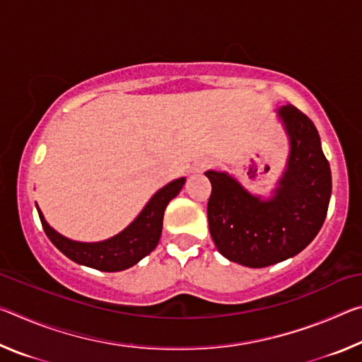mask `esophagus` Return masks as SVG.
Here are the masks:
<instances>
[{"label": "esophagus", "instance_id": "esophagus-1", "mask_svg": "<svg viewBox=\"0 0 362 362\" xmlns=\"http://www.w3.org/2000/svg\"><path fill=\"white\" fill-rule=\"evenodd\" d=\"M211 168V161L209 159H199L198 163H194V166H193V173L194 174H203L206 169H209Z\"/></svg>", "mask_w": 362, "mask_h": 362}]
</instances>
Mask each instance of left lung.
Masks as SVG:
<instances>
[{"instance_id":"1","label":"left lung","mask_w":362,"mask_h":362,"mask_svg":"<svg viewBox=\"0 0 362 362\" xmlns=\"http://www.w3.org/2000/svg\"><path fill=\"white\" fill-rule=\"evenodd\" d=\"M289 153L268 196L250 192L226 170H207V220L225 259L249 268L284 262L315 240L326 220L332 175L317 129L296 107L278 110Z\"/></svg>"}]
</instances>
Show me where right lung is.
I'll return each instance as SVG.
<instances>
[{
  "label": "right lung",
  "instance_id": "1",
  "mask_svg": "<svg viewBox=\"0 0 362 362\" xmlns=\"http://www.w3.org/2000/svg\"><path fill=\"white\" fill-rule=\"evenodd\" d=\"M185 180V177H180L159 188L124 230L108 240L97 243L75 241L60 235L46 222L38 204L36 209L47 238L70 260L100 272H122L136 265L158 246L163 231L164 211L170 199L180 193Z\"/></svg>",
  "mask_w": 362,
  "mask_h": 362
}]
</instances>
